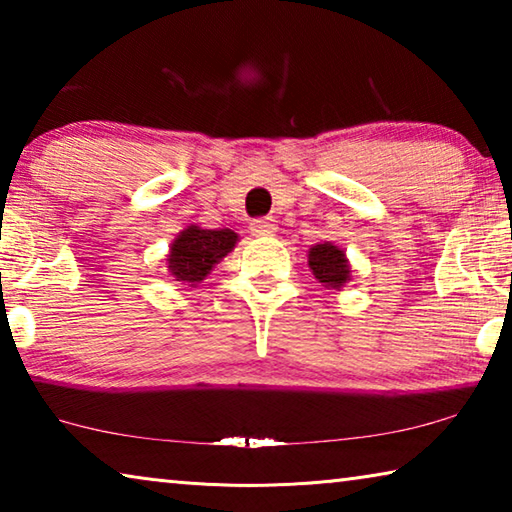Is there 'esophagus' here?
<instances>
[{"label": "esophagus", "instance_id": "esophagus-1", "mask_svg": "<svg viewBox=\"0 0 512 512\" xmlns=\"http://www.w3.org/2000/svg\"><path fill=\"white\" fill-rule=\"evenodd\" d=\"M250 230H253V235L257 237H271L275 235V221L271 219V216H262V219H255L253 223H250Z\"/></svg>", "mask_w": 512, "mask_h": 512}]
</instances>
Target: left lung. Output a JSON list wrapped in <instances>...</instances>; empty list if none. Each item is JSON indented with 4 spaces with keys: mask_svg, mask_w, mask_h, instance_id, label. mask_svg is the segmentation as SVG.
Masks as SVG:
<instances>
[{
    "mask_svg": "<svg viewBox=\"0 0 512 512\" xmlns=\"http://www.w3.org/2000/svg\"><path fill=\"white\" fill-rule=\"evenodd\" d=\"M309 266L314 271L316 280L327 287L339 289L350 280V266L343 250L332 244H318L309 250Z\"/></svg>",
    "mask_w": 512,
    "mask_h": 512,
    "instance_id": "obj_1",
    "label": "left lung"
}]
</instances>
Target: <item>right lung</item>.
I'll return each mask as SVG.
<instances>
[{"label":"right lung","mask_w":512,"mask_h":512,"mask_svg":"<svg viewBox=\"0 0 512 512\" xmlns=\"http://www.w3.org/2000/svg\"><path fill=\"white\" fill-rule=\"evenodd\" d=\"M235 244L237 235L232 230H203L189 225L171 244L169 271L178 282H201Z\"/></svg>","instance_id":"obj_1"}]
</instances>
